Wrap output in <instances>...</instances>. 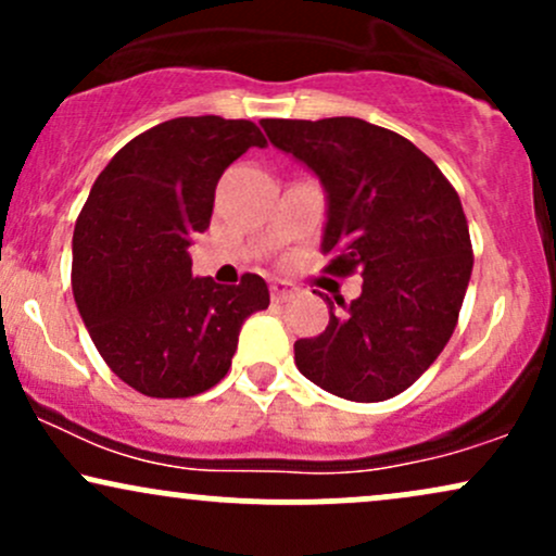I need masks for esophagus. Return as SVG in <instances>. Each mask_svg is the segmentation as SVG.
Returning <instances> with one entry per match:
<instances>
[{
	"instance_id": "esophagus-1",
	"label": "esophagus",
	"mask_w": 556,
	"mask_h": 556,
	"mask_svg": "<svg viewBox=\"0 0 556 556\" xmlns=\"http://www.w3.org/2000/svg\"><path fill=\"white\" fill-rule=\"evenodd\" d=\"M298 292L295 285L290 282H271V300L274 303H285V300H290L292 295Z\"/></svg>"
}]
</instances>
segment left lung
<instances>
[{
	"label": "left lung",
	"mask_w": 556,
	"mask_h": 556,
	"mask_svg": "<svg viewBox=\"0 0 556 556\" xmlns=\"http://www.w3.org/2000/svg\"><path fill=\"white\" fill-rule=\"evenodd\" d=\"M261 125L327 190V271L363 277L361 298L344 305V316H334L327 298L329 327L295 342V366L353 402L405 392L450 342L473 271L460 195L410 140L366 119Z\"/></svg>",
	"instance_id": "left-lung-1"
}]
</instances>
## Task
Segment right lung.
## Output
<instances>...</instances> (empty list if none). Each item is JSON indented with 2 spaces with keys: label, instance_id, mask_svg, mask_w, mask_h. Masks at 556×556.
<instances>
[{
  "label": "right lung",
  "instance_id": "right-lung-1",
  "mask_svg": "<svg viewBox=\"0 0 556 556\" xmlns=\"http://www.w3.org/2000/svg\"><path fill=\"white\" fill-rule=\"evenodd\" d=\"M266 138L251 119L177 117L140 132L96 177L73 232V295L88 334L146 397H195L225 379L242 321L269 308L258 274L193 279L190 238L214 190Z\"/></svg>",
  "mask_w": 556,
  "mask_h": 556
}]
</instances>
